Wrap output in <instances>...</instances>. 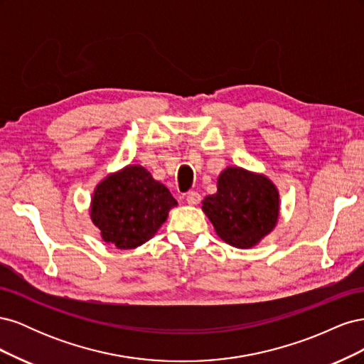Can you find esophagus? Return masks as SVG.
<instances>
[{
	"label": "esophagus",
	"instance_id": "1",
	"mask_svg": "<svg viewBox=\"0 0 364 364\" xmlns=\"http://www.w3.org/2000/svg\"><path fill=\"white\" fill-rule=\"evenodd\" d=\"M200 200H202V196L199 193L190 191L188 194H186V202H188V205H199Z\"/></svg>",
	"mask_w": 364,
	"mask_h": 364
}]
</instances>
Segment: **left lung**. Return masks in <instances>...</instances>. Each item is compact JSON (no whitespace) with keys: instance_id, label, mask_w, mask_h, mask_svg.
<instances>
[{"instance_id":"8db88e82","label":"left lung","mask_w":364,"mask_h":364,"mask_svg":"<svg viewBox=\"0 0 364 364\" xmlns=\"http://www.w3.org/2000/svg\"><path fill=\"white\" fill-rule=\"evenodd\" d=\"M202 211L225 243L252 249L278 225L279 191L266 174L226 167L217 178V193L203 199Z\"/></svg>"}]
</instances>
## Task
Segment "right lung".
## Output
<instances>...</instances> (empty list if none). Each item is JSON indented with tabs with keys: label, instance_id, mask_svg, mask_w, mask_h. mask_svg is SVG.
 Here are the masks:
<instances>
[{
	"label": "right lung",
	"instance_id": "right-lung-1",
	"mask_svg": "<svg viewBox=\"0 0 364 364\" xmlns=\"http://www.w3.org/2000/svg\"><path fill=\"white\" fill-rule=\"evenodd\" d=\"M174 206L167 186L142 165L129 164L97 183L90 217L106 245L127 250L155 237Z\"/></svg>",
	"mask_w": 364,
	"mask_h": 364
}]
</instances>
